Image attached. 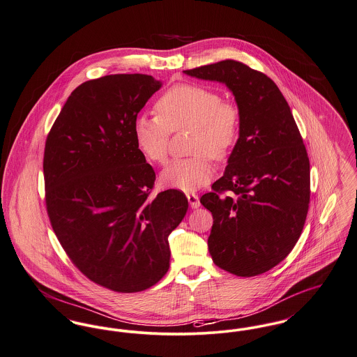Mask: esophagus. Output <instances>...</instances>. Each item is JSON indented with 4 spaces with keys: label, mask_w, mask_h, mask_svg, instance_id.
I'll return each mask as SVG.
<instances>
[{
    "label": "esophagus",
    "mask_w": 357,
    "mask_h": 357,
    "mask_svg": "<svg viewBox=\"0 0 357 357\" xmlns=\"http://www.w3.org/2000/svg\"><path fill=\"white\" fill-rule=\"evenodd\" d=\"M187 199L190 202V208H199L200 207V200H199V196L193 192H188L187 193Z\"/></svg>",
    "instance_id": "esophagus-1"
}]
</instances>
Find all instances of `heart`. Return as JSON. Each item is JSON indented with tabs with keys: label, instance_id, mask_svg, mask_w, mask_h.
Instances as JSON below:
<instances>
[{
	"label": "heart",
	"instance_id": "b5f03b06",
	"mask_svg": "<svg viewBox=\"0 0 357 357\" xmlns=\"http://www.w3.org/2000/svg\"><path fill=\"white\" fill-rule=\"evenodd\" d=\"M158 116H139L134 138L143 155L157 164L165 162L170 131L192 128L190 158H177L161 172L164 185L195 190L214 176L210 158L223 160L237 143L241 116L237 105L223 101L214 89L183 84L170 88L155 104Z\"/></svg>",
	"mask_w": 357,
	"mask_h": 357
}]
</instances>
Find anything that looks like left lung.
Segmentation results:
<instances>
[{
  "label": "left lung",
  "mask_w": 357,
  "mask_h": 357,
  "mask_svg": "<svg viewBox=\"0 0 357 357\" xmlns=\"http://www.w3.org/2000/svg\"><path fill=\"white\" fill-rule=\"evenodd\" d=\"M225 84L237 102L241 128L223 176L200 197L214 225L215 264L242 278L264 273L294 249L309 211L306 147L276 84L237 61L184 70Z\"/></svg>",
  "instance_id": "obj_1"
}]
</instances>
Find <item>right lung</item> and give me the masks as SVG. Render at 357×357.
<instances>
[{"label": "right lung", "mask_w": 357, "mask_h": 357, "mask_svg": "<svg viewBox=\"0 0 357 357\" xmlns=\"http://www.w3.org/2000/svg\"><path fill=\"white\" fill-rule=\"evenodd\" d=\"M162 82L112 74L75 88L45 149L46 204L52 230L92 282L138 292L169 269V234L188 210L183 192L150 197L155 173L134 138V123Z\"/></svg>", "instance_id": "1"}]
</instances>
